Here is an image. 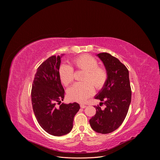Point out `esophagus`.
I'll use <instances>...</instances> for the list:
<instances>
[{"instance_id":"1","label":"esophagus","mask_w":160,"mask_h":160,"mask_svg":"<svg viewBox=\"0 0 160 160\" xmlns=\"http://www.w3.org/2000/svg\"><path fill=\"white\" fill-rule=\"evenodd\" d=\"M87 107V106H85V105H84V104H80V108H85Z\"/></svg>"}]
</instances>
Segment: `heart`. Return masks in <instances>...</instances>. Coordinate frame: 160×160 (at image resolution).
I'll list each match as a JSON object with an SVG mask.
<instances>
[{
    "mask_svg": "<svg viewBox=\"0 0 160 160\" xmlns=\"http://www.w3.org/2000/svg\"><path fill=\"white\" fill-rule=\"evenodd\" d=\"M72 64L78 70L85 72L82 83H76L68 89V96L72 101L85 102L94 92L92 85L101 88L105 84L108 74L104 68L99 66L98 61L89 55H82L75 58ZM62 83L65 85L71 83L73 80V69L69 65L62 64L59 70Z\"/></svg>",
    "mask_w": 160,
    "mask_h": 160,
    "instance_id": "1",
    "label": "heart"
}]
</instances>
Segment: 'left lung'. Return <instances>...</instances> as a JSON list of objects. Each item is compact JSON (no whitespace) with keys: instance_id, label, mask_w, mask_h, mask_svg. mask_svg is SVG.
Here are the masks:
<instances>
[{"instance_id":"8db88e82","label":"left lung","mask_w":160,"mask_h":160,"mask_svg":"<svg viewBox=\"0 0 160 160\" xmlns=\"http://www.w3.org/2000/svg\"><path fill=\"white\" fill-rule=\"evenodd\" d=\"M97 56L104 64L108 78L94 98L106 107L102 109L96 106V115L89 123L96 132L106 134L117 130L124 121L131 102L132 92L126 66L108 53H100Z\"/></svg>"}]
</instances>
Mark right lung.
Here are the masks:
<instances>
[{
    "mask_svg": "<svg viewBox=\"0 0 160 160\" xmlns=\"http://www.w3.org/2000/svg\"><path fill=\"white\" fill-rule=\"evenodd\" d=\"M64 55L52 56L40 65L31 93L33 109L38 123L45 132L54 136L70 132L74 117L80 109L77 102L61 104L64 98V90L59 70L61 58Z\"/></svg>",
    "mask_w": 160,
    "mask_h": 160,
    "instance_id": "1",
    "label": "right lung"
}]
</instances>
